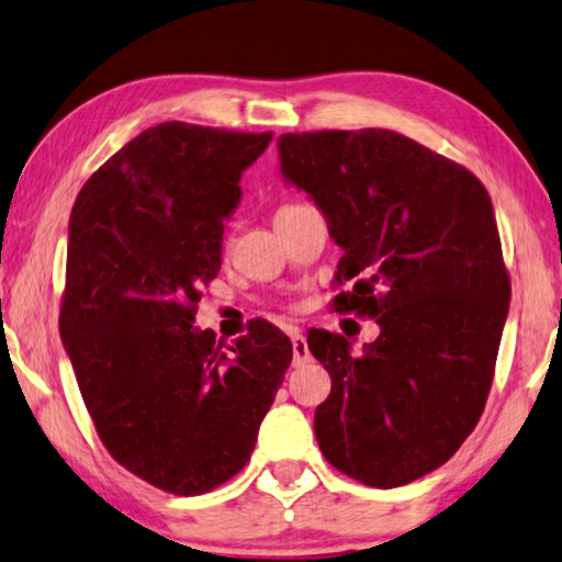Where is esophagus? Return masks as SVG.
Segmentation results:
<instances>
[{
  "mask_svg": "<svg viewBox=\"0 0 562 562\" xmlns=\"http://www.w3.org/2000/svg\"><path fill=\"white\" fill-rule=\"evenodd\" d=\"M291 349H294V368H304L306 362H312V352H308L306 339L299 329L291 331Z\"/></svg>",
  "mask_w": 562,
  "mask_h": 562,
  "instance_id": "1",
  "label": "esophagus"
}]
</instances>
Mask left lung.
<instances>
[{"label": "left lung", "mask_w": 562, "mask_h": 562, "mask_svg": "<svg viewBox=\"0 0 562 562\" xmlns=\"http://www.w3.org/2000/svg\"><path fill=\"white\" fill-rule=\"evenodd\" d=\"M281 177L345 250L337 312L378 316L352 355L308 331L331 378L314 434L331 467L393 490L449 461L482 416L509 312L490 192L469 169L387 128L281 134Z\"/></svg>", "instance_id": "obj_1"}]
</instances>
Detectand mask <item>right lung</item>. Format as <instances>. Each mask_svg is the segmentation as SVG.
Listing matches in <instances>:
<instances>
[{"label": "right lung", "instance_id": "1", "mask_svg": "<svg viewBox=\"0 0 562 562\" xmlns=\"http://www.w3.org/2000/svg\"><path fill=\"white\" fill-rule=\"evenodd\" d=\"M273 134L151 126L83 184L68 223L60 337L101 441L159 490L202 494L238 474L291 364L258 319L223 352L194 304L223 263L240 177Z\"/></svg>", "mask_w": 562, "mask_h": 562}]
</instances>
